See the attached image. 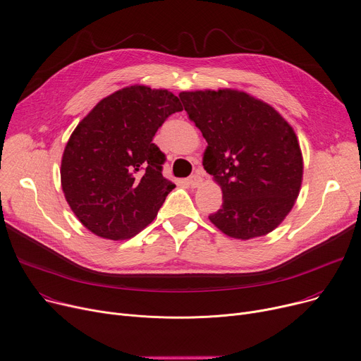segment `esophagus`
I'll return each instance as SVG.
<instances>
[{
  "mask_svg": "<svg viewBox=\"0 0 361 361\" xmlns=\"http://www.w3.org/2000/svg\"><path fill=\"white\" fill-rule=\"evenodd\" d=\"M202 183V178L200 176V173H195L189 178V185L192 188H198Z\"/></svg>",
  "mask_w": 361,
  "mask_h": 361,
  "instance_id": "obj_1",
  "label": "esophagus"
}]
</instances>
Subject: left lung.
I'll return each instance as SVG.
<instances>
[{"label": "left lung", "instance_id": "left-lung-1", "mask_svg": "<svg viewBox=\"0 0 361 361\" xmlns=\"http://www.w3.org/2000/svg\"><path fill=\"white\" fill-rule=\"evenodd\" d=\"M188 118L207 141L202 166L221 188L208 219L226 236L268 235L300 194L303 156L293 126L272 106L238 89L180 92Z\"/></svg>", "mask_w": 361, "mask_h": 361}]
</instances>
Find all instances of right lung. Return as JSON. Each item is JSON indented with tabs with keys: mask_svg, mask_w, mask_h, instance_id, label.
I'll use <instances>...</instances> for the list:
<instances>
[{
	"mask_svg": "<svg viewBox=\"0 0 361 361\" xmlns=\"http://www.w3.org/2000/svg\"><path fill=\"white\" fill-rule=\"evenodd\" d=\"M179 97L144 84L102 99L70 135L61 186L80 223L109 240L131 239L157 216L175 183L161 175L164 154L153 137Z\"/></svg>",
	"mask_w": 361,
	"mask_h": 361,
	"instance_id": "1",
	"label": "right lung"
}]
</instances>
